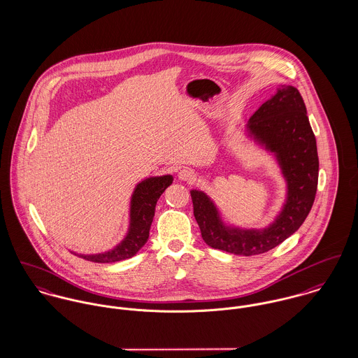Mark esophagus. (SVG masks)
Wrapping results in <instances>:
<instances>
[{
  "instance_id": "obj_1",
  "label": "esophagus",
  "mask_w": 358,
  "mask_h": 358,
  "mask_svg": "<svg viewBox=\"0 0 358 358\" xmlns=\"http://www.w3.org/2000/svg\"><path fill=\"white\" fill-rule=\"evenodd\" d=\"M179 179H182V180H192V179H194V176H196V173H194V171L193 169H190V168H182L180 171H179Z\"/></svg>"
}]
</instances>
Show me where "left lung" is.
Segmentation results:
<instances>
[{
  "mask_svg": "<svg viewBox=\"0 0 358 358\" xmlns=\"http://www.w3.org/2000/svg\"><path fill=\"white\" fill-rule=\"evenodd\" d=\"M248 129L270 152L277 154L288 183L287 204L275 222L263 230L226 227L206 194L190 192L194 217L205 243L215 250L243 256L264 254L292 236L305 222L318 185L315 136L303 98L295 87H282L263 103L250 118Z\"/></svg>",
  "mask_w": 358,
  "mask_h": 358,
  "instance_id": "left-lung-1",
  "label": "left lung"
}]
</instances>
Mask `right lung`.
<instances>
[{"label":"right lung","mask_w":358,"mask_h":358,"mask_svg":"<svg viewBox=\"0 0 358 358\" xmlns=\"http://www.w3.org/2000/svg\"><path fill=\"white\" fill-rule=\"evenodd\" d=\"M171 175L149 178L139 183L131 201V226L127 237L114 250L96 255H78L96 263H111L135 255L148 241L153 222L155 204L164 190L172 183ZM77 255V254H76Z\"/></svg>","instance_id":"add662e5"}]
</instances>
